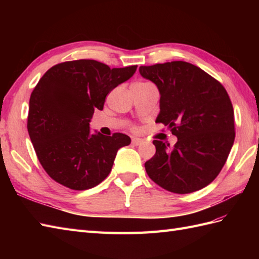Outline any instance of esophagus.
Masks as SVG:
<instances>
[{
  "label": "esophagus",
  "mask_w": 259,
  "mask_h": 259,
  "mask_svg": "<svg viewBox=\"0 0 259 259\" xmlns=\"http://www.w3.org/2000/svg\"><path fill=\"white\" fill-rule=\"evenodd\" d=\"M133 144L135 146H139V145L144 144V140L140 139V138H133Z\"/></svg>",
  "instance_id": "esophagus-1"
}]
</instances>
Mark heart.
I'll return each instance as SVG.
<instances>
[{"mask_svg": "<svg viewBox=\"0 0 259 259\" xmlns=\"http://www.w3.org/2000/svg\"><path fill=\"white\" fill-rule=\"evenodd\" d=\"M149 85H152L149 82H135V83L131 85V89H134V88H146Z\"/></svg>", "mask_w": 259, "mask_h": 259, "instance_id": "obj_1", "label": "heart"}]
</instances>
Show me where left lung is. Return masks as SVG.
<instances>
[{
    "mask_svg": "<svg viewBox=\"0 0 259 259\" xmlns=\"http://www.w3.org/2000/svg\"><path fill=\"white\" fill-rule=\"evenodd\" d=\"M160 93L161 122L177 144L153 140L156 153L145 163L157 185L175 194H189L208 186L221 172L235 140L234 109L221 82L185 61L140 67Z\"/></svg>",
    "mask_w": 259,
    "mask_h": 259,
    "instance_id": "8db88e82",
    "label": "left lung"
}]
</instances>
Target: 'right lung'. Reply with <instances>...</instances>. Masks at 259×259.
Instances as JSON below:
<instances>
[{
    "label": "right lung",
    "instance_id": "add662e5",
    "mask_svg": "<svg viewBox=\"0 0 259 259\" xmlns=\"http://www.w3.org/2000/svg\"><path fill=\"white\" fill-rule=\"evenodd\" d=\"M137 65L110 69L96 60H75L49 69L31 93L27 131L47 174L70 189L85 190L108 177L123 134H91L95 110L106 97L129 80Z\"/></svg>",
    "mask_w": 259,
    "mask_h": 259
}]
</instances>
